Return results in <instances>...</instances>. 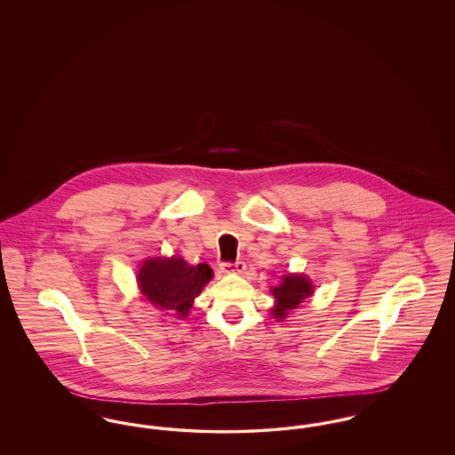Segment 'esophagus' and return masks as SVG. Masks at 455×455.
Here are the masks:
<instances>
[{"label": "esophagus", "instance_id": "esophagus-1", "mask_svg": "<svg viewBox=\"0 0 455 455\" xmlns=\"http://www.w3.org/2000/svg\"><path fill=\"white\" fill-rule=\"evenodd\" d=\"M221 273H243L245 264L242 260H235V262H221L220 264Z\"/></svg>", "mask_w": 455, "mask_h": 455}]
</instances>
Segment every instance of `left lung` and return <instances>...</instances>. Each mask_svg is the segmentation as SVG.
Returning a JSON list of instances; mask_svg holds the SVG:
<instances>
[{
  "label": "left lung",
  "mask_w": 455,
  "mask_h": 455,
  "mask_svg": "<svg viewBox=\"0 0 455 455\" xmlns=\"http://www.w3.org/2000/svg\"><path fill=\"white\" fill-rule=\"evenodd\" d=\"M312 283L307 278H303L302 275H288L283 276V282L280 286H275L271 291L276 299V305L273 308V315L276 319L286 317V314L291 308H297L303 299L312 295Z\"/></svg>",
  "instance_id": "1"
}]
</instances>
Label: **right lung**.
Masks as SVG:
<instances>
[{
  "instance_id": "right-lung-1",
  "label": "right lung",
  "mask_w": 455,
  "mask_h": 455,
  "mask_svg": "<svg viewBox=\"0 0 455 455\" xmlns=\"http://www.w3.org/2000/svg\"><path fill=\"white\" fill-rule=\"evenodd\" d=\"M213 271L201 262L189 266L180 258L148 259L138 273L141 293L153 305L164 310H172L177 317H186L193 300L212 280Z\"/></svg>"
}]
</instances>
